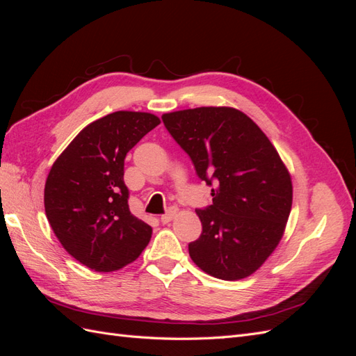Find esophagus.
Returning <instances> with one entry per match:
<instances>
[{
  "label": "esophagus",
  "instance_id": "esophagus-1",
  "mask_svg": "<svg viewBox=\"0 0 356 356\" xmlns=\"http://www.w3.org/2000/svg\"><path fill=\"white\" fill-rule=\"evenodd\" d=\"M177 213H178V209H177L175 207H172V208H169V209L166 211V213L161 215V217H160V221L163 222V224H168V222H170L172 220L175 218V215H177Z\"/></svg>",
  "mask_w": 356,
  "mask_h": 356
}]
</instances>
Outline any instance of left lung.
Segmentation results:
<instances>
[{"instance_id":"left-lung-1","label":"left lung","mask_w":356,"mask_h":356,"mask_svg":"<svg viewBox=\"0 0 356 356\" xmlns=\"http://www.w3.org/2000/svg\"><path fill=\"white\" fill-rule=\"evenodd\" d=\"M168 132L212 188L197 209L199 239L191 260L208 275L238 281L252 275L279 241L293 204L289 172L250 117L230 106H200L161 115Z\"/></svg>"}]
</instances>
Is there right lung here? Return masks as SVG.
Masks as SVG:
<instances>
[{
  "mask_svg": "<svg viewBox=\"0 0 356 356\" xmlns=\"http://www.w3.org/2000/svg\"><path fill=\"white\" fill-rule=\"evenodd\" d=\"M160 123L149 113L115 111L86 126L53 163L44 209L56 238L96 272L135 261L153 229L129 211L124 159Z\"/></svg>",
  "mask_w": 356,
  "mask_h": 356,
  "instance_id": "add662e5",
  "label": "right lung"
}]
</instances>
